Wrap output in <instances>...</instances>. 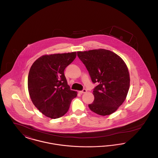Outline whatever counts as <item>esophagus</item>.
<instances>
[{
	"mask_svg": "<svg viewBox=\"0 0 158 158\" xmlns=\"http://www.w3.org/2000/svg\"><path fill=\"white\" fill-rule=\"evenodd\" d=\"M87 92V90H86V89H83L82 90L79 91V93H80V94H84V93H85V92Z\"/></svg>",
	"mask_w": 158,
	"mask_h": 158,
	"instance_id": "34e87169",
	"label": "esophagus"
}]
</instances>
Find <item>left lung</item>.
Listing matches in <instances>:
<instances>
[{
	"label": "left lung",
	"mask_w": 158,
	"mask_h": 158,
	"mask_svg": "<svg viewBox=\"0 0 158 158\" xmlns=\"http://www.w3.org/2000/svg\"><path fill=\"white\" fill-rule=\"evenodd\" d=\"M87 69L94 88V101L90 110L105 116L114 113L125 101L130 87V75L124 61L115 53L105 49L77 52Z\"/></svg>",
	"instance_id": "left-lung-1"
}]
</instances>
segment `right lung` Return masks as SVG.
I'll return each instance as SVG.
<instances>
[{
	"label": "right lung",
	"instance_id": "right-lung-1",
	"mask_svg": "<svg viewBox=\"0 0 158 158\" xmlns=\"http://www.w3.org/2000/svg\"><path fill=\"white\" fill-rule=\"evenodd\" d=\"M76 57V52L45 55L35 60L28 77L31 101L38 110L51 118L68 112L77 92L71 90L64 74L66 68Z\"/></svg>",
	"mask_w": 158,
	"mask_h": 158
}]
</instances>
